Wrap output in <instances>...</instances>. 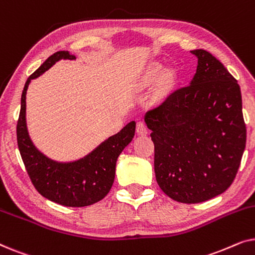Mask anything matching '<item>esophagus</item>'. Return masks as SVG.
Instances as JSON below:
<instances>
[{
  "instance_id": "1",
  "label": "esophagus",
  "mask_w": 255,
  "mask_h": 255,
  "mask_svg": "<svg viewBox=\"0 0 255 255\" xmlns=\"http://www.w3.org/2000/svg\"><path fill=\"white\" fill-rule=\"evenodd\" d=\"M137 133L139 135H146L147 134V128H146V124L144 122H138L137 123Z\"/></svg>"
}]
</instances>
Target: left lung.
<instances>
[{"instance_id":"1","label":"left lung","mask_w":255,"mask_h":255,"mask_svg":"<svg viewBox=\"0 0 255 255\" xmlns=\"http://www.w3.org/2000/svg\"><path fill=\"white\" fill-rule=\"evenodd\" d=\"M197 69L146 113L154 142L159 187L181 203L194 204L224 193L235 180L246 146L242 92L221 61L191 51Z\"/></svg>"}]
</instances>
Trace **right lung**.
Listing matches in <instances>:
<instances>
[{
	"instance_id": "add662e5",
	"label": "right lung",
	"mask_w": 255,
	"mask_h": 255,
	"mask_svg": "<svg viewBox=\"0 0 255 255\" xmlns=\"http://www.w3.org/2000/svg\"><path fill=\"white\" fill-rule=\"evenodd\" d=\"M74 59L75 57L67 51L55 52L27 79L20 99L17 142L26 172L41 196L65 207L81 208L101 201L110 191L117 159L134 137L135 122H130L118 133L106 139L88 154L72 161L51 159L36 147L26 124V92L29 85L55 62Z\"/></svg>"
}]
</instances>
